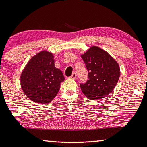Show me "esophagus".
Instances as JSON below:
<instances>
[{"label":"esophagus","mask_w":147,"mask_h":147,"mask_svg":"<svg viewBox=\"0 0 147 147\" xmlns=\"http://www.w3.org/2000/svg\"><path fill=\"white\" fill-rule=\"evenodd\" d=\"M76 77H77V76H76V74L75 73H73V74H72V75H71V78L74 79V80H75V79L76 78Z\"/></svg>","instance_id":"1"}]
</instances>
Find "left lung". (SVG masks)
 I'll return each mask as SVG.
<instances>
[{
    "mask_svg": "<svg viewBox=\"0 0 147 147\" xmlns=\"http://www.w3.org/2000/svg\"><path fill=\"white\" fill-rule=\"evenodd\" d=\"M88 73V80L80 84L82 92L89 99L106 97L118 83L120 69L109 53L97 46H92L81 55Z\"/></svg>",
    "mask_w": 147,
    "mask_h": 147,
    "instance_id": "left-lung-1",
    "label": "left lung"
}]
</instances>
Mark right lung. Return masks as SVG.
I'll list each match as a JSON object with an SVG mask.
<instances>
[{
  "label": "right lung",
  "mask_w": 147,
  "mask_h": 147,
  "mask_svg": "<svg viewBox=\"0 0 147 147\" xmlns=\"http://www.w3.org/2000/svg\"><path fill=\"white\" fill-rule=\"evenodd\" d=\"M53 58L51 52L41 51L29 60L21 74L23 92L32 101L48 103L59 92L65 77L55 67Z\"/></svg>",
  "instance_id": "1"
}]
</instances>
